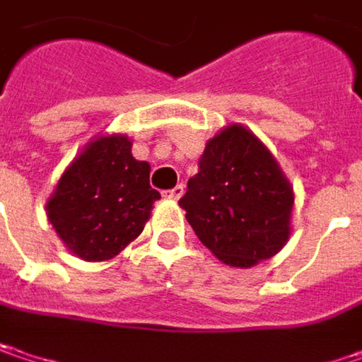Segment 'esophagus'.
Masks as SVG:
<instances>
[{"instance_id":"obj_1","label":"esophagus","mask_w":362,"mask_h":362,"mask_svg":"<svg viewBox=\"0 0 362 362\" xmlns=\"http://www.w3.org/2000/svg\"><path fill=\"white\" fill-rule=\"evenodd\" d=\"M182 194H184V184H178V186H174L172 190H165V192H163V197L170 199V201H178Z\"/></svg>"}]
</instances>
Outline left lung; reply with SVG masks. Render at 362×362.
Returning <instances> with one entry per match:
<instances>
[{"mask_svg": "<svg viewBox=\"0 0 362 362\" xmlns=\"http://www.w3.org/2000/svg\"><path fill=\"white\" fill-rule=\"evenodd\" d=\"M293 202V186L268 147L242 124H229L206 141L180 206L221 262L247 268L287 244Z\"/></svg>", "mask_w": 362, "mask_h": 362, "instance_id": "8db88e82", "label": "left lung"}]
</instances>
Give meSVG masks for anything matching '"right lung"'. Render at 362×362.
Masks as SVG:
<instances>
[{
    "label": "right lung",
    "mask_w": 362,
    "mask_h": 362,
    "mask_svg": "<svg viewBox=\"0 0 362 362\" xmlns=\"http://www.w3.org/2000/svg\"><path fill=\"white\" fill-rule=\"evenodd\" d=\"M131 139L102 135L75 158L47 201V217L77 258L104 262L120 254L147 223L160 192L149 163L131 153Z\"/></svg>",
    "instance_id": "add662e5"
}]
</instances>
